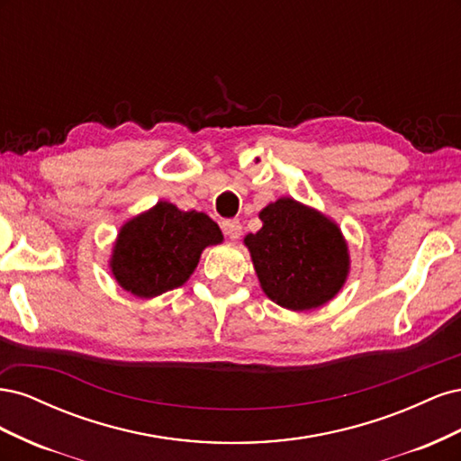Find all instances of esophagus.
I'll use <instances>...</instances> for the list:
<instances>
[{
	"mask_svg": "<svg viewBox=\"0 0 461 461\" xmlns=\"http://www.w3.org/2000/svg\"><path fill=\"white\" fill-rule=\"evenodd\" d=\"M221 227H222V232H225L227 239H230V240H239L240 239L242 225H240L239 221H225Z\"/></svg>",
	"mask_w": 461,
	"mask_h": 461,
	"instance_id": "esophagus-1",
	"label": "esophagus"
}]
</instances>
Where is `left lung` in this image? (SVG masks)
I'll return each mask as SVG.
<instances>
[{
    "label": "left lung",
    "mask_w": 461,
    "mask_h": 461,
    "mask_svg": "<svg viewBox=\"0 0 461 461\" xmlns=\"http://www.w3.org/2000/svg\"><path fill=\"white\" fill-rule=\"evenodd\" d=\"M263 227L244 236L265 296L290 312L329 303L350 275V252L330 217L283 196L259 212Z\"/></svg>",
    "instance_id": "obj_1"
}]
</instances>
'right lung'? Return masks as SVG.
Masks as SVG:
<instances>
[{"instance_id":"obj_1","label":"right lung","mask_w":461,"mask_h":461,"mask_svg":"<svg viewBox=\"0 0 461 461\" xmlns=\"http://www.w3.org/2000/svg\"><path fill=\"white\" fill-rule=\"evenodd\" d=\"M221 242L222 232L209 215L158 202L119 229L109 269L122 290L149 300L183 286L203 249Z\"/></svg>"}]
</instances>
